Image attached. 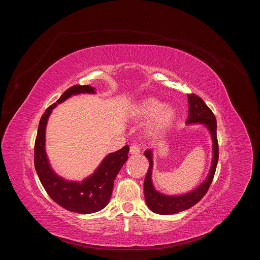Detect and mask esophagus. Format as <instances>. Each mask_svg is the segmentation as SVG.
Masks as SVG:
<instances>
[{"label": "esophagus", "instance_id": "obj_1", "mask_svg": "<svg viewBox=\"0 0 260 260\" xmlns=\"http://www.w3.org/2000/svg\"><path fill=\"white\" fill-rule=\"evenodd\" d=\"M141 150H140V147L138 145H132L131 148H129V153L132 155H138L140 154Z\"/></svg>", "mask_w": 260, "mask_h": 260}]
</instances>
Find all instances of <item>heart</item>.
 <instances>
[{
  "mask_svg": "<svg viewBox=\"0 0 260 260\" xmlns=\"http://www.w3.org/2000/svg\"><path fill=\"white\" fill-rule=\"evenodd\" d=\"M133 118L136 120H152L146 125V133L150 137H157L167 132L177 118V111L173 106L167 105L155 98L141 100L133 109Z\"/></svg>",
  "mask_w": 260,
  "mask_h": 260,
  "instance_id": "1",
  "label": "heart"
}]
</instances>
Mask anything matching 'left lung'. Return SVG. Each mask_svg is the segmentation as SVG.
<instances>
[{
	"mask_svg": "<svg viewBox=\"0 0 260 260\" xmlns=\"http://www.w3.org/2000/svg\"><path fill=\"white\" fill-rule=\"evenodd\" d=\"M188 118L186 124H204L210 132L213 142V157L211 169L206 180L198 186L194 190L180 194L168 196L157 191L152 183V169H153V153L152 149L146 150L145 156L149 160L147 175L144 181V194L146 204L152 212L160 215H173L182 211L187 210L198 204L207 193L210 185L213 181L218 157V141H217V121L211 109L205 102L197 94H188Z\"/></svg>",
	"mask_w": 260,
	"mask_h": 260,
	"instance_id": "8db88e82",
	"label": "left lung"
}]
</instances>
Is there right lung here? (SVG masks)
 <instances>
[{
    "label": "right lung",
    "mask_w": 260,
    "mask_h": 260,
    "mask_svg": "<svg viewBox=\"0 0 260 260\" xmlns=\"http://www.w3.org/2000/svg\"><path fill=\"white\" fill-rule=\"evenodd\" d=\"M95 93L89 85H74L67 89L56 103L42 115L35 142V169L48 196L63 209L79 214H90L104 209L111 198L114 180L128 158V146L108 154L92 175L83 181H68L58 176L51 168L45 151V133L52 110L72 95Z\"/></svg>",
    "instance_id": "obj_1"
}]
</instances>
